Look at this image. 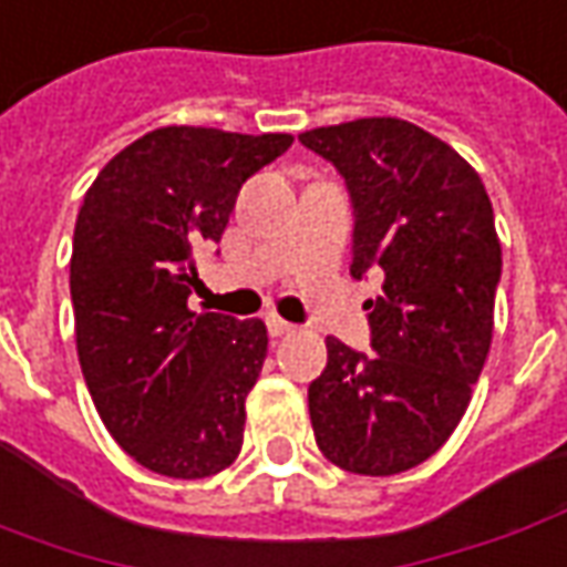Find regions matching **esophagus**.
<instances>
[{
	"label": "esophagus",
	"mask_w": 567,
	"mask_h": 567,
	"mask_svg": "<svg viewBox=\"0 0 567 567\" xmlns=\"http://www.w3.org/2000/svg\"><path fill=\"white\" fill-rule=\"evenodd\" d=\"M267 329L272 338H282V334L295 332V326H291V322H285L282 316H276V313L267 316Z\"/></svg>",
	"instance_id": "esophagus-1"
}]
</instances>
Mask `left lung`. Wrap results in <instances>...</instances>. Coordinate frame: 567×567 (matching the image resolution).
Returning <instances> with one entry per match:
<instances>
[{"mask_svg": "<svg viewBox=\"0 0 567 567\" xmlns=\"http://www.w3.org/2000/svg\"><path fill=\"white\" fill-rule=\"evenodd\" d=\"M298 138L348 183L350 276L384 272L365 300L372 353L326 338L329 363L307 391L316 444L344 472L396 475L446 444L487 360L503 272L494 207L475 167L410 121Z\"/></svg>", "mask_w": 567, "mask_h": 567, "instance_id": "8db88e82", "label": "left lung"}]
</instances>
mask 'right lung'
I'll list each match as a JSON object with an SVG mask.
<instances>
[{
  "instance_id": "1",
  "label": "right lung",
  "mask_w": 567,
  "mask_h": 567,
  "mask_svg": "<svg viewBox=\"0 0 567 567\" xmlns=\"http://www.w3.org/2000/svg\"><path fill=\"white\" fill-rule=\"evenodd\" d=\"M291 142L161 126L107 161L76 214L80 369L111 437L157 475L210 477L241 450L267 326L192 313L188 295L202 285L195 254L223 238L241 183Z\"/></svg>"
}]
</instances>
